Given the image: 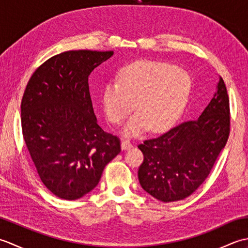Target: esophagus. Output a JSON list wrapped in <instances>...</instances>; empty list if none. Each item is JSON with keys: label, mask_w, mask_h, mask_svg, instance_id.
I'll return each mask as SVG.
<instances>
[{"label": "esophagus", "mask_w": 248, "mask_h": 248, "mask_svg": "<svg viewBox=\"0 0 248 248\" xmlns=\"http://www.w3.org/2000/svg\"><path fill=\"white\" fill-rule=\"evenodd\" d=\"M131 147H132V143H131L129 140H124L123 141H121V149L123 150L130 149Z\"/></svg>", "instance_id": "obj_1"}]
</instances>
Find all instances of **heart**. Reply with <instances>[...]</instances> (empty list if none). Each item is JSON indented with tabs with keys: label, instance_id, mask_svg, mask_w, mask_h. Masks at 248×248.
<instances>
[{
	"label": "heart",
	"instance_id": "heart-1",
	"mask_svg": "<svg viewBox=\"0 0 248 248\" xmlns=\"http://www.w3.org/2000/svg\"><path fill=\"white\" fill-rule=\"evenodd\" d=\"M191 91L192 81L186 71L167 62L140 61L124 67L118 81L105 85L103 108L110 124H120L135 105L139 113L130 119L125 133L138 135L149 127L159 132L180 117Z\"/></svg>",
	"mask_w": 248,
	"mask_h": 248
}]
</instances>
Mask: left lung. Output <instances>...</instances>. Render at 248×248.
<instances>
[{
	"label": "left lung",
	"instance_id": "left-lung-1",
	"mask_svg": "<svg viewBox=\"0 0 248 248\" xmlns=\"http://www.w3.org/2000/svg\"><path fill=\"white\" fill-rule=\"evenodd\" d=\"M217 93L196 120L182 123L139 145V180L163 202L182 200L207 179L230 133L229 97L219 78Z\"/></svg>",
	"mask_w": 248,
	"mask_h": 248
}]
</instances>
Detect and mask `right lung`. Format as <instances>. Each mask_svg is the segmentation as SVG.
<instances>
[{"instance_id":"right-lung-1","label":"right lung","mask_w":248,"mask_h":248,"mask_svg":"<svg viewBox=\"0 0 248 248\" xmlns=\"http://www.w3.org/2000/svg\"><path fill=\"white\" fill-rule=\"evenodd\" d=\"M113 51H67L31 75L21 101L23 139L41 181L55 196L83 197L121 151L120 140L97 123L89 93L91 72Z\"/></svg>"}]
</instances>
